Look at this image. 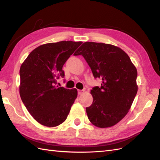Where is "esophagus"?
<instances>
[{"instance_id": "obj_1", "label": "esophagus", "mask_w": 160, "mask_h": 160, "mask_svg": "<svg viewBox=\"0 0 160 160\" xmlns=\"http://www.w3.org/2000/svg\"><path fill=\"white\" fill-rule=\"evenodd\" d=\"M84 90L82 89V90H78V95H82V93H84Z\"/></svg>"}]
</instances>
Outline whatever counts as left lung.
<instances>
[{
    "instance_id": "obj_1",
    "label": "left lung",
    "mask_w": 160,
    "mask_h": 160,
    "mask_svg": "<svg viewBox=\"0 0 160 160\" xmlns=\"http://www.w3.org/2000/svg\"><path fill=\"white\" fill-rule=\"evenodd\" d=\"M73 55H82L94 78L102 80L91 91L88 118L97 127H113L127 114L137 94L136 68L123 50L109 44L84 42Z\"/></svg>"
}]
</instances>
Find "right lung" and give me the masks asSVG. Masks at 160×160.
<instances>
[{
	"instance_id": "obj_1",
	"label": "right lung",
	"mask_w": 160,
	"mask_h": 160,
	"mask_svg": "<svg viewBox=\"0 0 160 160\" xmlns=\"http://www.w3.org/2000/svg\"><path fill=\"white\" fill-rule=\"evenodd\" d=\"M82 42L47 43L33 49L20 69V96L32 117L42 125L58 126L66 120L78 96L76 89L56 86L64 78V64Z\"/></svg>"
}]
</instances>
